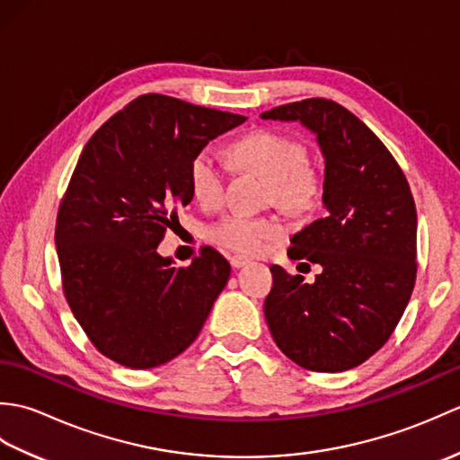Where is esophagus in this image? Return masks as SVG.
Instances as JSON below:
<instances>
[{"instance_id": "esophagus-1", "label": "esophagus", "mask_w": 460, "mask_h": 460, "mask_svg": "<svg viewBox=\"0 0 460 460\" xmlns=\"http://www.w3.org/2000/svg\"><path fill=\"white\" fill-rule=\"evenodd\" d=\"M229 262H231V267L233 269H241V267H245L247 262H249V257H243V255H229Z\"/></svg>"}]
</instances>
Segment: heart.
Listing matches in <instances>:
<instances>
[{"label": "heart", "mask_w": 460, "mask_h": 460, "mask_svg": "<svg viewBox=\"0 0 460 460\" xmlns=\"http://www.w3.org/2000/svg\"><path fill=\"white\" fill-rule=\"evenodd\" d=\"M239 168L257 172L270 180V201L290 213H306L316 208L322 195L320 173L305 162L306 150L298 140L275 130H252L231 146ZM190 190L203 208L213 209L225 199L227 168L209 146L193 154L188 170ZM287 227L277 215H229L208 229V237L219 247L261 255L285 239Z\"/></svg>", "instance_id": "b5f03b06"}]
</instances>
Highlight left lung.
Listing matches in <instances>:
<instances>
[{
  "mask_svg": "<svg viewBox=\"0 0 460 460\" xmlns=\"http://www.w3.org/2000/svg\"><path fill=\"white\" fill-rule=\"evenodd\" d=\"M300 122L324 155L326 215L290 239L316 280L272 265L265 318L282 354L310 371H346L385 344L417 275V211L399 164L344 106L306 99L261 114Z\"/></svg>",
  "mask_w": 460,
  "mask_h": 460,
  "instance_id": "8db88e82",
  "label": "left lung"
}]
</instances>
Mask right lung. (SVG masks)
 <instances>
[{
    "instance_id": "obj_1",
    "label": "right lung",
    "mask_w": 460,
    "mask_h": 460,
    "mask_svg": "<svg viewBox=\"0 0 460 460\" xmlns=\"http://www.w3.org/2000/svg\"><path fill=\"white\" fill-rule=\"evenodd\" d=\"M241 114L142 94L86 142L58 205L63 292L102 356L132 369L180 356L208 320L231 267L205 247L190 267L158 255L175 209L193 199V154Z\"/></svg>"
}]
</instances>
